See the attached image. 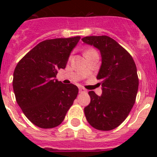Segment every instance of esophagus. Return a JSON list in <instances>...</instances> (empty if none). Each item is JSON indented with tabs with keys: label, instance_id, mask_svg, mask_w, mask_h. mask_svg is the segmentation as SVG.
<instances>
[{
	"label": "esophagus",
	"instance_id": "obj_1",
	"mask_svg": "<svg viewBox=\"0 0 157 157\" xmlns=\"http://www.w3.org/2000/svg\"><path fill=\"white\" fill-rule=\"evenodd\" d=\"M79 91H80V93H86L87 92V90L85 88H83V87H80L79 88Z\"/></svg>",
	"mask_w": 157,
	"mask_h": 157
}]
</instances>
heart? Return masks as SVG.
Here are the masks:
<instances>
[{"mask_svg": "<svg viewBox=\"0 0 157 157\" xmlns=\"http://www.w3.org/2000/svg\"><path fill=\"white\" fill-rule=\"evenodd\" d=\"M92 51H94V50H93V49H89V50H86V53H89V52H92Z\"/></svg>", "mask_w": 157, "mask_h": 157, "instance_id": "obj_1", "label": "heart"}]
</instances>
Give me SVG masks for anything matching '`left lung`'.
I'll list each match as a JSON object with an SVG mask.
<instances>
[{
    "label": "left lung",
    "mask_w": 157,
    "mask_h": 157,
    "mask_svg": "<svg viewBox=\"0 0 157 157\" xmlns=\"http://www.w3.org/2000/svg\"><path fill=\"white\" fill-rule=\"evenodd\" d=\"M100 50L102 65L97 79L102 95L90 91V103L85 107L89 124L98 130H112L126 119L136 99L139 77L134 59L125 49L107 36L81 39Z\"/></svg>",
    "instance_id": "left-lung-1"
}]
</instances>
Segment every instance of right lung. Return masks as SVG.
I'll return each mask as SVG.
<instances>
[{
    "mask_svg": "<svg viewBox=\"0 0 157 157\" xmlns=\"http://www.w3.org/2000/svg\"><path fill=\"white\" fill-rule=\"evenodd\" d=\"M81 36L56 38L40 42L18 62L13 89L18 106L36 126L50 129L61 124L78 94L73 84L55 77L64 69Z\"/></svg>",
    "mask_w": 157,
    "mask_h": 157,
    "instance_id": "right-lung-1",
    "label": "right lung"
}]
</instances>
